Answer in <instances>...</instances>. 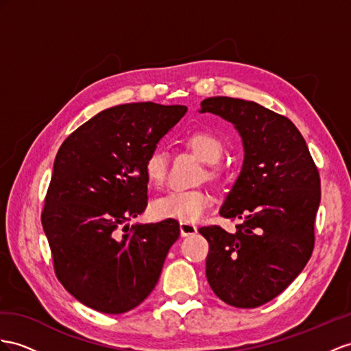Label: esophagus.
<instances>
[{
    "instance_id": "esophagus-1",
    "label": "esophagus",
    "mask_w": 351,
    "mask_h": 351,
    "mask_svg": "<svg viewBox=\"0 0 351 351\" xmlns=\"http://www.w3.org/2000/svg\"><path fill=\"white\" fill-rule=\"evenodd\" d=\"M179 230H181V236L186 237V236H193L194 232H197V227L191 222H185L181 221L179 222Z\"/></svg>"
}]
</instances>
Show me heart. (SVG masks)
<instances>
[{
	"mask_svg": "<svg viewBox=\"0 0 351 351\" xmlns=\"http://www.w3.org/2000/svg\"><path fill=\"white\" fill-rule=\"evenodd\" d=\"M182 143L193 154L208 163L204 175L208 179H217L219 169L217 166L223 154V143L217 134L208 130H194L182 136ZM169 167V154L165 147L152 148L143 160V172L149 184L163 185ZM212 199L204 190H178L158 197L151 204L152 213L161 219H176L185 222L199 221L208 212Z\"/></svg>",
	"mask_w": 351,
	"mask_h": 351,
	"instance_id": "1",
	"label": "heart"
}]
</instances>
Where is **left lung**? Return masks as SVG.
<instances>
[{
	"mask_svg": "<svg viewBox=\"0 0 351 351\" xmlns=\"http://www.w3.org/2000/svg\"><path fill=\"white\" fill-rule=\"evenodd\" d=\"M200 112L234 124L245 161L219 210L241 219L236 232L219 226L199 228L209 241L206 277L218 298L255 308L282 293L308 263L320 176L302 134L285 115L256 102L208 97Z\"/></svg>",
	"mask_w": 351,
	"mask_h": 351,
	"instance_id": "1",
	"label": "left lung"
}]
</instances>
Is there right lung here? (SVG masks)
<instances>
[{"instance_id": "obj_1", "label": "right lung", "mask_w": 351, "mask_h": 351, "mask_svg": "<svg viewBox=\"0 0 351 351\" xmlns=\"http://www.w3.org/2000/svg\"><path fill=\"white\" fill-rule=\"evenodd\" d=\"M185 112L154 102L108 108L58 151L41 222L58 280L90 308L125 313L158 282L179 222H128L147 208L143 160Z\"/></svg>"}]
</instances>
